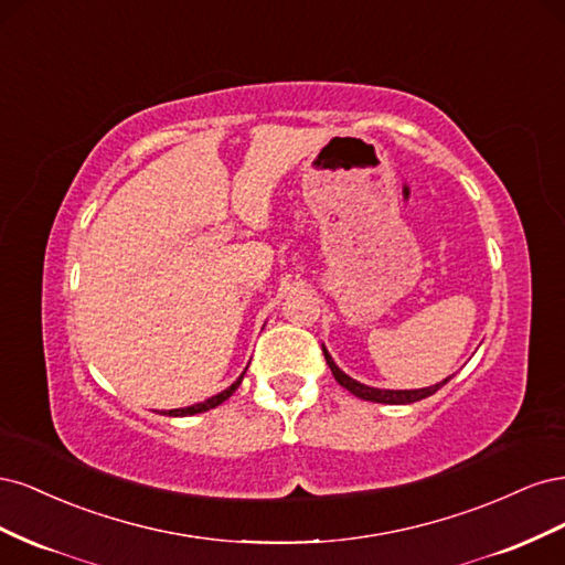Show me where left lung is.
Here are the masks:
<instances>
[{
  "label": "left lung",
  "instance_id": "obj_1",
  "mask_svg": "<svg viewBox=\"0 0 565 565\" xmlns=\"http://www.w3.org/2000/svg\"><path fill=\"white\" fill-rule=\"evenodd\" d=\"M322 353H324V361H328V365H330V370H332V374H334V380L344 386V388H349L353 396H358V398H363V401H370V403H386V405H407V403H417V401H422V398H426V396H434V393L440 388V386H446L448 384V380H443L440 384H436V386H429V388H415V391H386V388H372V386H365V384H361V382H355V380H351L349 374H344L341 372L337 365H334V361L330 358V353L322 349Z\"/></svg>",
  "mask_w": 565,
  "mask_h": 565
}]
</instances>
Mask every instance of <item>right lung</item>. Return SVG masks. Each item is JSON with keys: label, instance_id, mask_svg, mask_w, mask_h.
Segmentation results:
<instances>
[{"label": "right lung", "instance_id": "add662e5", "mask_svg": "<svg viewBox=\"0 0 565 565\" xmlns=\"http://www.w3.org/2000/svg\"><path fill=\"white\" fill-rule=\"evenodd\" d=\"M241 382H243V374H241V380H237L235 384H231L226 391H221L218 396H212V398H207L204 403H198V405H191V407H179V409H169V417H185V415H198V413H207V409H212V407H216V405H221L224 403L226 398H231L233 396V391L241 386Z\"/></svg>", "mask_w": 565, "mask_h": 565}]
</instances>
